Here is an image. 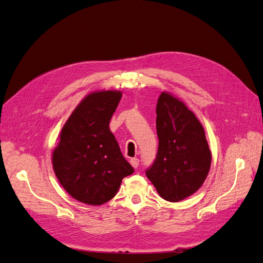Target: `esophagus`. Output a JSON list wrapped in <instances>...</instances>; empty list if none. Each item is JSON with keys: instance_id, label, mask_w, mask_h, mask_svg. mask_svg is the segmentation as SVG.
Returning a JSON list of instances; mask_svg holds the SVG:
<instances>
[{"instance_id": "34e87169", "label": "esophagus", "mask_w": 263, "mask_h": 263, "mask_svg": "<svg viewBox=\"0 0 263 263\" xmlns=\"http://www.w3.org/2000/svg\"><path fill=\"white\" fill-rule=\"evenodd\" d=\"M130 164H132V166L133 168H137L138 166V164H139V159H137V158H133V159H130Z\"/></svg>"}]
</instances>
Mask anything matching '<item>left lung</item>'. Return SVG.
<instances>
[{
  "instance_id": "1",
  "label": "left lung",
  "mask_w": 263,
  "mask_h": 263,
  "mask_svg": "<svg viewBox=\"0 0 263 263\" xmlns=\"http://www.w3.org/2000/svg\"><path fill=\"white\" fill-rule=\"evenodd\" d=\"M159 148L147 178L163 200L180 202L200 189L212 164L204 127L185 103L163 91L157 102Z\"/></svg>"
}]
</instances>
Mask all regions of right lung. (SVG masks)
<instances>
[{"label": "right lung", "instance_id": "1", "mask_svg": "<svg viewBox=\"0 0 263 263\" xmlns=\"http://www.w3.org/2000/svg\"><path fill=\"white\" fill-rule=\"evenodd\" d=\"M122 99L116 90L87 94L63 125L51 162L61 186L87 205H102L116 195L122 180L134 172L109 121Z\"/></svg>", "mask_w": 263, "mask_h": 263}]
</instances>
